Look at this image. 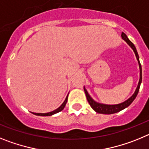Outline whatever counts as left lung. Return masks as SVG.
I'll list each match as a JSON object with an SVG mask.
<instances>
[{
	"mask_svg": "<svg viewBox=\"0 0 149 149\" xmlns=\"http://www.w3.org/2000/svg\"><path fill=\"white\" fill-rule=\"evenodd\" d=\"M122 38L123 40H125L126 42L128 44V45L131 47V48L134 51V54L136 55V60H137L138 63H139V83H138L137 87H136V90L134 92V94L132 95L131 97L128 98L127 100H126L125 101H124L122 103L118 104H101L98 103V102H96L92 98L89 94L88 93L87 90L85 89V87H84V92H85V94H86V98H87V101L89 102V104H90L91 107L96 112V113H102V114H113V113H118V112L121 111V110H124V109H125L126 107L129 106V105L131 104L132 103L134 100L136 98V95H137L138 93H139V86H140V84L142 83V67H141V64L139 63V55H138L137 51H136V48H135V46L131 42V41L129 40V39L127 38V35H126L125 33L122 32Z\"/></svg>",
	"mask_w": 149,
	"mask_h": 149,
	"instance_id": "1",
	"label": "left lung"
}]
</instances>
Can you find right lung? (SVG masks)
Here are the masks:
<instances>
[{
    "instance_id": "right-lung-1",
    "label": "right lung",
    "mask_w": 149,
    "mask_h": 149,
    "mask_svg": "<svg viewBox=\"0 0 149 149\" xmlns=\"http://www.w3.org/2000/svg\"><path fill=\"white\" fill-rule=\"evenodd\" d=\"M68 95L66 96V98L65 99L64 102H63V103L60 105V107H59L58 108L56 109V110H53V111H51V112H49V113H32L34 114V115L40 116H50L54 115V114L57 113H59V112L62 111V110L64 109V107H65V104H66V103H67V101H68Z\"/></svg>"
}]
</instances>
